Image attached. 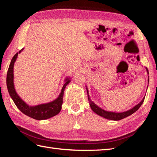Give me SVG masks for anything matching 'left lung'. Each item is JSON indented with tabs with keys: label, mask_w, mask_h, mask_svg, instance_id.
I'll return each instance as SVG.
<instances>
[{
	"label": "left lung",
	"mask_w": 157,
	"mask_h": 157,
	"mask_svg": "<svg viewBox=\"0 0 157 157\" xmlns=\"http://www.w3.org/2000/svg\"><path fill=\"white\" fill-rule=\"evenodd\" d=\"M146 71H147V73L148 75L149 74L148 70L146 67ZM148 80L149 82V78ZM86 87H87V86H86ZM86 90H87V93H88V101H89V103H90V108L92 109V111H94L96 114H97L98 115L102 117H104L106 119L113 120V121H119V120H121L123 118H125V117H127L132 115L133 113H135L140 107V106L142 105V103H143V102H144V98H145V96H144V97L142 98L140 102L138 103V105H136L135 106H134V107L132 108L131 109L128 110V111L121 112V113H116V112H112V111H106V110H104L103 109L101 108L97 105H96L94 102L92 101L90 97L88 88H86Z\"/></svg>",
	"instance_id": "obj_1"
}]
</instances>
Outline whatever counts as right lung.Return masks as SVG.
<instances>
[{
    "mask_svg": "<svg viewBox=\"0 0 157 157\" xmlns=\"http://www.w3.org/2000/svg\"><path fill=\"white\" fill-rule=\"evenodd\" d=\"M23 48L19 51V52L16 53L13 57L11 63L9 65L7 75H6V86H7L10 96H11V98L17 106V107L23 114L31 118L36 120H44L58 115L62 108L61 106L63 104V98L65 89L66 86L71 82V78H66L65 79V84L63 86L61 91L60 92L58 97L55 99L54 101L35 106H29L19 97V96L15 90L14 85V73H13L14 64L17 59L18 53L19 54L21 53V51H23Z\"/></svg>",
    "mask_w": 157,
    "mask_h": 157,
    "instance_id": "obj_1",
    "label": "right lung"
}]
</instances>
